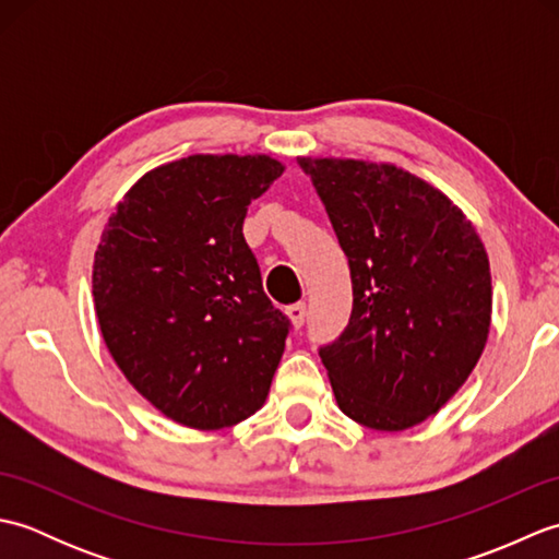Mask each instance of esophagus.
Returning a JSON list of instances; mask_svg holds the SVG:
<instances>
[{
	"label": "esophagus",
	"mask_w": 559,
	"mask_h": 559,
	"mask_svg": "<svg viewBox=\"0 0 559 559\" xmlns=\"http://www.w3.org/2000/svg\"><path fill=\"white\" fill-rule=\"evenodd\" d=\"M286 312H288L295 329H300L305 324V317H307V305L305 302H293Z\"/></svg>",
	"instance_id": "1"
}]
</instances>
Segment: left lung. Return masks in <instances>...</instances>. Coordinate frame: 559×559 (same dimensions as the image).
<instances>
[{"label":"left lung","instance_id":"8db88e82","mask_svg":"<svg viewBox=\"0 0 559 559\" xmlns=\"http://www.w3.org/2000/svg\"><path fill=\"white\" fill-rule=\"evenodd\" d=\"M348 257L353 312L319 348L338 408L399 432L430 418L490 331V261L461 209L396 165L300 158Z\"/></svg>","mask_w":559,"mask_h":559}]
</instances>
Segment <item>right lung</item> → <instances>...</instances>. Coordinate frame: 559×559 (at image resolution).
<instances>
[{
  "label": "right lung",
  "mask_w": 559,
  "mask_h": 559,
  "mask_svg": "<svg viewBox=\"0 0 559 559\" xmlns=\"http://www.w3.org/2000/svg\"><path fill=\"white\" fill-rule=\"evenodd\" d=\"M269 156H189L117 204L93 261L105 346L141 396L197 430L266 401L290 319L261 288L247 206L278 180Z\"/></svg>",
  "instance_id": "add662e5"
}]
</instances>
